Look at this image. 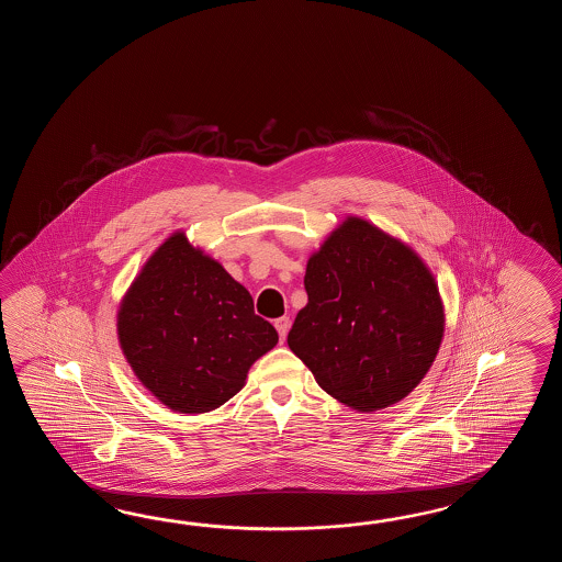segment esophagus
Listing matches in <instances>:
<instances>
[{"label": "esophagus", "mask_w": 562, "mask_h": 562, "mask_svg": "<svg viewBox=\"0 0 562 562\" xmlns=\"http://www.w3.org/2000/svg\"><path fill=\"white\" fill-rule=\"evenodd\" d=\"M289 327H291V322H289V317H279L276 319V329L279 331V337H281V341H285L286 334H289Z\"/></svg>", "instance_id": "esophagus-1"}]
</instances>
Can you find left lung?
<instances>
[{"label": "left lung", "mask_w": 562, "mask_h": 562, "mask_svg": "<svg viewBox=\"0 0 562 562\" xmlns=\"http://www.w3.org/2000/svg\"><path fill=\"white\" fill-rule=\"evenodd\" d=\"M307 305L286 344L337 402L375 412L404 400L442 344V297L406 243L347 216L313 252Z\"/></svg>", "instance_id": "obj_1"}]
</instances>
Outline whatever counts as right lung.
<instances>
[{
    "label": "right lung",
    "mask_w": 562,
    "mask_h": 562,
    "mask_svg": "<svg viewBox=\"0 0 562 562\" xmlns=\"http://www.w3.org/2000/svg\"><path fill=\"white\" fill-rule=\"evenodd\" d=\"M120 349L160 404L204 414L243 390L252 363L279 341L251 293L177 231L120 301Z\"/></svg>",
    "instance_id": "right-lung-1"
}]
</instances>
